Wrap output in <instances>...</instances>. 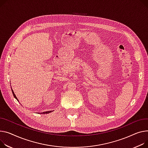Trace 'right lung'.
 Here are the masks:
<instances>
[{"instance_id":"right-lung-1","label":"right lung","mask_w":148,"mask_h":148,"mask_svg":"<svg viewBox=\"0 0 148 148\" xmlns=\"http://www.w3.org/2000/svg\"><path fill=\"white\" fill-rule=\"evenodd\" d=\"M12 93H13V95H14V96L15 97V99H16V100H18V99H17V97H16V96H15V93H14V91L12 90ZM52 111H46V112H41V113H40V114H49V113H50V112H51Z\"/></svg>"}]
</instances>
